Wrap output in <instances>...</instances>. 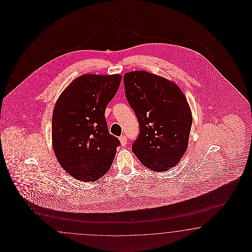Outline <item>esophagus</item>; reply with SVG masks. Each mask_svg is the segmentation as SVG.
Instances as JSON below:
<instances>
[{"label": "esophagus", "instance_id": "1", "mask_svg": "<svg viewBox=\"0 0 252 252\" xmlns=\"http://www.w3.org/2000/svg\"><path fill=\"white\" fill-rule=\"evenodd\" d=\"M119 139H120V142H121V145L125 146L126 144V142H127V137H126L125 135H123L121 137H119Z\"/></svg>", "mask_w": 252, "mask_h": 252}]
</instances>
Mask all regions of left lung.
<instances>
[{"label": "left lung", "instance_id": "obj_1", "mask_svg": "<svg viewBox=\"0 0 252 252\" xmlns=\"http://www.w3.org/2000/svg\"><path fill=\"white\" fill-rule=\"evenodd\" d=\"M124 84L139 124L133 153L154 172L176 166L188 149L192 125L183 92L174 82L146 71L125 74Z\"/></svg>", "mask_w": 252, "mask_h": 252}]
</instances>
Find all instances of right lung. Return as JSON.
<instances>
[{
    "label": "right lung",
    "instance_id": "right-lung-1",
    "mask_svg": "<svg viewBox=\"0 0 252 252\" xmlns=\"http://www.w3.org/2000/svg\"><path fill=\"white\" fill-rule=\"evenodd\" d=\"M120 75L78 76L57 99L52 120L54 153L70 176L96 181L110 170L117 137L108 131L105 109L121 83Z\"/></svg>",
    "mask_w": 252,
    "mask_h": 252
}]
</instances>
